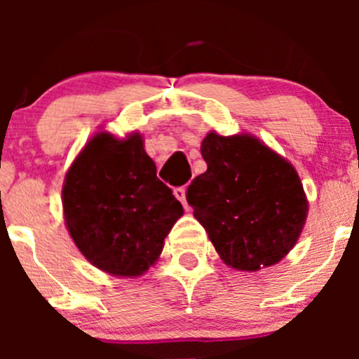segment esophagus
Listing matches in <instances>:
<instances>
[{"instance_id": "obj_1", "label": "esophagus", "mask_w": 359, "mask_h": 359, "mask_svg": "<svg viewBox=\"0 0 359 359\" xmlns=\"http://www.w3.org/2000/svg\"><path fill=\"white\" fill-rule=\"evenodd\" d=\"M173 194H175L177 200H179L180 203H182L184 208L189 210V206H187V201H186V187H184V186L175 187V189H173Z\"/></svg>"}]
</instances>
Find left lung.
<instances>
[{
  "mask_svg": "<svg viewBox=\"0 0 359 359\" xmlns=\"http://www.w3.org/2000/svg\"><path fill=\"white\" fill-rule=\"evenodd\" d=\"M206 172L187 187V203L227 266L259 271L297 243L307 200L295 168L250 135L210 132L201 142Z\"/></svg>",
  "mask_w": 359,
  "mask_h": 359,
  "instance_id": "left-lung-1",
  "label": "left lung"
}]
</instances>
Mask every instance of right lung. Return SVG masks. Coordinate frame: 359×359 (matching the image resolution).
<instances>
[{
    "mask_svg": "<svg viewBox=\"0 0 359 359\" xmlns=\"http://www.w3.org/2000/svg\"><path fill=\"white\" fill-rule=\"evenodd\" d=\"M64 219L79 252L114 276H140L158 260L163 240L184 210L156 177L142 137L100 132L69 168Z\"/></svg>",
    "mask_w": 359,
    "mask_h": 359,
    "instance_id": "right-lung-1",
    "label": "right lung"
}]
</instances>
